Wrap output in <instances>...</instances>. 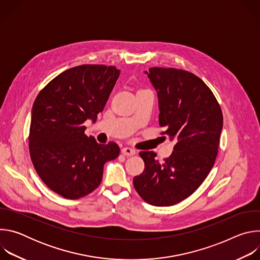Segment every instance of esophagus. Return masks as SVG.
I'll return each instance as SVG.
<instances>
[{
    "label": "esophagus",
    "mask_w": 260,
    "mask_h": 260,
    "mask_svg": "<svg viewBox=\"0 0 260 260\" xmlns=\"http://www.w3.org/2000/svg\"><path fill=\"white\" fill-rule=\"evenodd\" d=\"M121 153L125 156H133L136 154V150L132 149V148H129V147H124L121 150Z\"/></svg>",
    "instance_id": "esophagus-1"
}]
</instances>
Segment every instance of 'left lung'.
Instances as JSON below:
<instances>
[{
    "mask_svg": "<svg viewBox=\"0 0 260 260\" xmlns=\"http://www.w3.org/2000/svg\"><path fill=\"white\" fill-rule=\"evenodd\" d=\"M145 74L157 93L162 134L175 146L162 164L153 151L140 152L145 170L133 182L146 203L173 206L191 196L213 168L223 115L211 89L194 74L173 68H150Z\"/></svg>",
    "mask_w": 260,
    "mask_h": 260,
    "instance_id": "obj_1",
    "label": "left lung"
}]
</instances>
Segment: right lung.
I'll return each mask as SVG.
<instances>
[{
  "instance_id": "1",
  "label": "right lung",
  "mask_w": 260,
  "mask_h": 260,
  "mask_svg": "<svg viewBox=\"0 0 260 260\" xmlns=\"http://www.w3.org/2000/svg\"><path fill=\"white\" fill-rule=\"evenodd\" d=\"M120 71L104 64L71 68L52 79L37 95L29 126V154L47 186L77 200L102 182L104 165L119 155L117 144H99L88 138L83 123L95 122Z\"/></svg>"
}]
</instances>
